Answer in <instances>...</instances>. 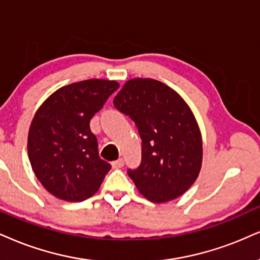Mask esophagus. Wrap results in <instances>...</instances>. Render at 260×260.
Segmentation results:
<instances>
[{"mask_svg":"<svg viewBox=\"0 0 260 260\" xmlns=\"http://www.w3.org/2000/svg\"><path fill=\"white\" fill-rule=\"evenodd\" d=\"M123 165H124V160H123V158H119L118 160H115V161H112V168L113 169H121L123 168Z\"/></svg>","mask_w":260,"mask_h":260,"instance_id":"obj_1","label":"esophagus"}]
</instances>
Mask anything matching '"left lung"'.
<instances>
[{
    "instance_id": "8db88e82",
    "label": "left lung",
    "mask_w": 260,
    "mask_h": 260,
    "mask_svg": "<svg viewBox=\"0 0 260 260\" xmlns=\"http://www.w3.org/2000/svg\"><path fill=\"white\" fill-rule=\"evenodd\" d=\"M134 120L142 140V160L127 170L140 193L166 203L185 193L203 162V140L193 112L174 89L149 78L125 83L113 100Z\"/></svg>"
}]
</instances>
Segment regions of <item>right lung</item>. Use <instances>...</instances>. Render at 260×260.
<instances>
[{"mask_svg": "<svg viewBox=\"0 0 260 260\" xmlns=\"http://www.w3.org/2000/svg\"><path fill=\"white\" fill-rule=\"evenodd\" d=\"M119 88L115 81L88 79L53 92L32 119L27 153L42 185L61 200L78 203L99 190L111 165L99 156L90 119Z\"/></svg>", "mask_w": 260, "mask_h": 260, "instance_id": "obj_1", "label": "right lung"}]
</instances>
